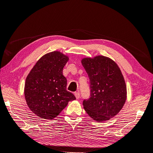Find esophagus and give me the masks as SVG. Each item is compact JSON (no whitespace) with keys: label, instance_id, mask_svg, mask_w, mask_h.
<instances>
[{"label":"esophagus","instance_id":"1","mask_svg":"<svg viewBox=\"0 0 153 153\" xmlns=\"http://www.w3.org/2000/svg\"><path fill=\"white\" fill-rule=\"evenodd\" d=\"M75 97H76L77 99H78L79 98H80V93H79V92H75Z\"/></svg>","mask_w":153,"mask_h":153}]
</instances>
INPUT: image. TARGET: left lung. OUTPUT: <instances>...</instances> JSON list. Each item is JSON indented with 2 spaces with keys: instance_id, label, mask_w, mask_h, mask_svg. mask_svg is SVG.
I'll return each mask as SVG.
<instances>
[{
  "instance_id": "8db88e82",
  "label": "left lung",
  "mask_w": 153,
  "mask_h": 153,
  "mask_svg": "<svg viewBox=\"0 0 153 153\" xmlns=\"http://www.w3.org/2000/svg\"><path fill=\"white\" fill-rule=\"evenodd\" d=\"M89 80L90 96L83 105L91 118L98 122L109 120L123 108L127 98L124 76L117 65L103 56L82 59Z\"/></svg>"
}]
</instances>
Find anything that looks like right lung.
<instances>
[{
    "label": "right lung",
    "mask_w": 153,
    "mask_h": 153,
    "mask_svg": "<svg viewBox=\"0 0 153 153\" xmlns=\"http://www.w3.org/2000/svg\"><path fill=\"white\" fill-rule=\"evenodd\" d=\"M68 61V57L59 51L49 53L38 61L26 78V103L30 111L41 119H54L68 102L76 99L66 90L67 80L63 75Z\"/></svg>",
    "instance_id": "obj_1"
}]
</instances>
